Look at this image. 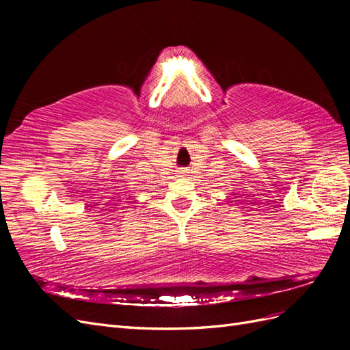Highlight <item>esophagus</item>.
Segmentation results:
<instances>
[{
  "label": "esophagus",
  "mask_w": 350,
  "mask_h": 350,
  "mask_svg": "<svg viewBox=\"0 0 350 350\" xmlns=\"http://www.w3.org/2000/svg\"><path fill=\"white\" fill-rule=\"evenodd\" d=\"M179 174H183V175H184V174H187V171H179Z\"/></svg>",
  "instance_id": "1"
}]
</instances>
